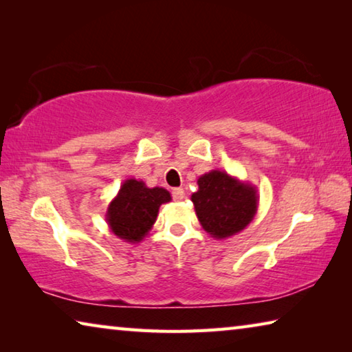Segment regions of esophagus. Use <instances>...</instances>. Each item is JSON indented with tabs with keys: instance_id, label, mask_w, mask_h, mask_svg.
<instances>
[{
	"instance_id": "34e87169",
	"label": "esophagus",
	"mask_w": 352,
	"mask_h": 352,
	"mask_svg": "<svg viewBox=\"0 0 352 352\" xmlns=\"http://www.w3.org/2000/svg\"><path fill=\"white\" fill-rule=\"evenodd\" d=\"M183 197H184V190L182 188H174V189H172V199H174L175 201L183 200Z\"/></svg>"
}]
</instances>
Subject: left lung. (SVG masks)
<instances>
[{
	"label": "left lung",
	"mask_w": 352,
	"mask_h": 352,
	"mask_svg": "<svg viewBox=\"0 0 352 352\" xmlns=\"http://www.w3.org/2000/svg\"><path fill=\"white\" fill-rule=\"evenodd\" d=\"M197 184L190 200L201 228L214 239L241 233L254 219L259 195L253 184L219 169L200 175Z\"/></svg>",
	"instance_id": "left-lung-1"
}]
</instances>
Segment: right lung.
Returning a JSON list of instances; mask_svg holds the SVG:
<instances>
[{"mask_svg": "<svg viewBox=\"0 0 352 352\" xmlns=\"http://www.w3.org/2000/svg\"><path fill=\"white\" fill-rule=\"evenodd\" d=\"M170 200V192L164 188H147L142 180L129 178L110 201L105 220L119 239L138 243L152 230L160 206Z\"/></svg>", "mask_w": 352, "mask_h": 352, "instance_id": "1", "label": "right lung"}]
</instances>
